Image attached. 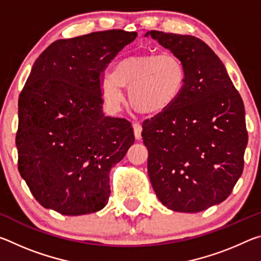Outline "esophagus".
<instances>
[{
	"instance_id": "1",
	"label": "esophagus",
	"mask_w": 261,
	"mask_h": 261,
	"mask_svg": "<svg viewBox=\"0 0 261 261\" xmlns=\"http://www.w3.org/2000/svg\"><path fill=\"white\" fill-rule=\"evenodd\" d=\"M134 131H135V137L136 139L141 138V131H143V127L139 124V123H134Z\"/></svg>"
}]
</instances>
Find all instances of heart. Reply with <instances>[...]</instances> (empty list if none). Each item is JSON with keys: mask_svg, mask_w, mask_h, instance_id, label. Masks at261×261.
Returning <instances> with one entry per match:
<instances>
[{"mask_svg": "<svg viewBox=\"0 0 261 261\" xmlns=\"http://www.w3.org/2000/svg\"><path fill=\"white\" fill-rule=\"evenodd\" d=\"M187 82V69L173 54L129 55L116 62L112 74L100 82L102 98L116 109L124 100L122 87L129 88L127 96L135 112L144 116H158L173 106Z\"/></svg>", "mask_w": 261, "mask_h": 261, "instance_id": "obj_1", "label": "heart"}]
</instances>
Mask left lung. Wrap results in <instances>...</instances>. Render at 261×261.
<instances>
[{"label": "left lung", "mask_w": 261, "mask_h": 261, "mask_svg": "<svg viewBox=\"0 0 261 261\" xmlns=\"http://www.w3.org/2000/svg\"><path fill=\"white\" fill-rule=\"evenodd\" d=\"M187 69L177 101L143 124L151 184L167 208L197 213L226 200L247 145L244 105L218 55L192 35L148 31Z\"/></svg>", "instance_id": "1"}]
</instances>
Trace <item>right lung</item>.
<instances>
[{"instance_id": "right-lung-1", "label": "right lung", "mask_w": 261, "mask_h": 261, "mask_svg": "<svg viewBox=\"0 0 261 261\" xmlns=\"http://www.w3.org/2000/svg\"><path fill=\"white\" fill-rule=\"evenodd\" d=\"M136 32L60 39L34 62L18 100V170L41 206L63 215L107 205L109 171L135 143L131 123L106 116L103 70Z\"/></svg>"}]
</instances>
